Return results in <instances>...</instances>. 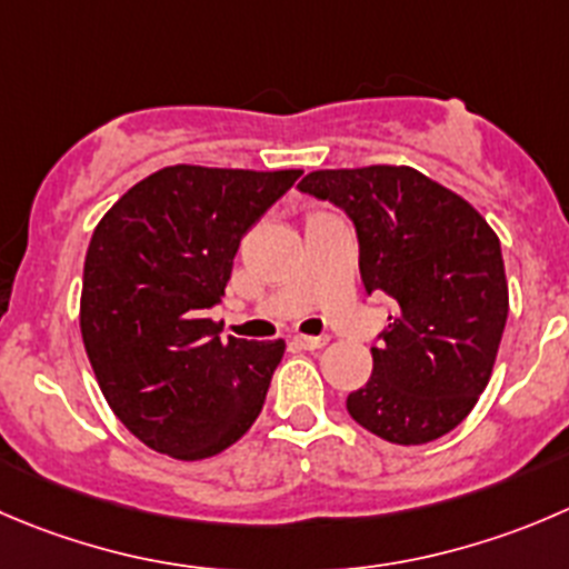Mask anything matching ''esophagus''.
Here are the masks:
<instances>
[{"label":"esophagus","mask_w":569,"mask_h":569,"mask_svg":"<svg viewBox=\"0 0 569 569\" xmlns=\"http://www.w3.org/2000/svg\"><path fill=\"white\" fill-rule=\"evenodd\" d=\"M295 345L302 347V350H319V347L328 345V336H295Z\"/></svg>","instance_id":"esophagus-1"}]
</instances>
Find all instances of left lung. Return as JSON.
Returning a JSON list of instances; mask_svg holds the SVG:
<instances>
[{
    "instance_id": "8db88e82",
    "label": "left lung",
    "mask_w": 569,
    "mask_h": 569,
    "mask_svg": "<svg viewBox=\"0 0 569 569\" xmlns=\"http://www.w3.org/2000/svg\"><path fill=\"white\" fill-rule=\"evenodd\" d=\"M297 189L352 219L363 289L397 302L372 378L347 397L350 417L395 445L450 433L487 389L509 317L495 230L411 167L322 169Z\"/></svg>"
}]
</instances>
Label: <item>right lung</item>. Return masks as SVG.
Listing matches in <instances>:
<instances>
[{"label":"right lung","mask_w":569,"mask_h":569,"mask_svg":"<svg viewBox=\"0 0 569 569\" xmlns=\"http://www.w3.org/2000/svg\"><path fill=\"white\" fill-rule=\"evenodd\" d=\"M300 169L167 167L102 217L82 269L80 330L104 400L147 448L200 461L261 413L286 341H247L208 319L239 241Z\"/></svg>","instance_id":"add662e5"}]
</instances>
